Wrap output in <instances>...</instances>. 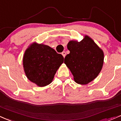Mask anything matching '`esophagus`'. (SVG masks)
Returning <instances> with one entry per match:
<instances>
[{"label":"esophagus","instance_id":"esophagus-1","mask_svg":"<svg viewBox=\"0 0 121 121\" xmlns=\"http://www.w3.org/2000/svg\"><path fill=\"white\" fill-rule=\"evenodd\" d=\"M62 56H63V57L65 58V55H66V53H65V51H63V52L62 53Z\"/></svg>","mask_w":121,"mask_h":121}]
</instances>
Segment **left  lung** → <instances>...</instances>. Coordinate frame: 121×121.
Segmentation results:
<instances>
[{
  "label": "left lung",
  "mask_w": 121,
  "mask_h": 121,
  "mask_svg": "<svg viewBox=\"0 0 121 121\" xmlns=\"http://www.w3.org/2000/svg\"><path fill=\"white\" fill-rule=\"evenodd\" d=\"M69 54L65 63L79 84H87L94 80L102 70L104 62L103 50L87 36L80 42L70 41L67 44Z\"/></svg>",
  "instance_id": "1"
}]
</instances>
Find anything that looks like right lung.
<instances>
[{
  "label": "right lung",
  "mask_w": 121,
  "mask_h": 121,
  "mask_svg": "<svg viewBox=\"0 0 121 121\" xmlns=\"http://www.w3.org/2000/svg\"><path fill=\"white\" fill-rule=\"evenodd\" d=\"M60 54L48 45L34 43L25 52L23 65L28 79L40 87L47 86L63 63Z\"/></svg>",
  "instance_id": "obj_1"
}]
</instances>
